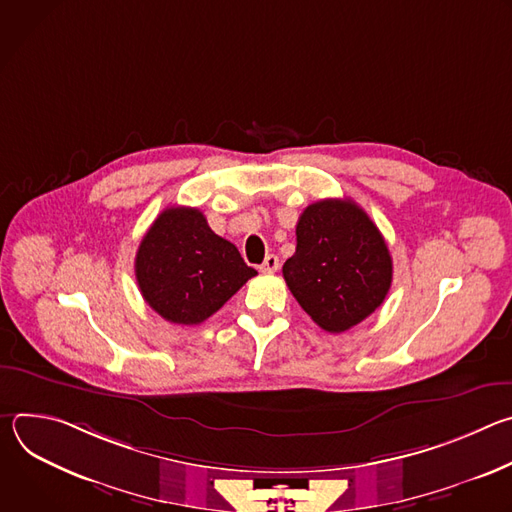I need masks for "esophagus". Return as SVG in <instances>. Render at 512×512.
<instances>
[{
    "label": "esophagus",
    "instance_id": "obj_1",
    "mask_svg": "<svg viewBox=\"0 0 512 512\" xmlns=\"http://www.w3.org/2000/svg\"><path fill=\"white\" fill-rule=\"evenodd\" d=\"M259 269H261L263 273H273V271H277V269H279V257H277V255H267L265 261L259 265Z\"/></svg>",
    "mask_w": 512,
    "mask_h": 512
}]
</instances>
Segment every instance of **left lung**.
Returning a JSON list of instances; mask_svg holds the SVG:
<instances>
[{"label": "left lung", "instance_id": "8db88e82", "mask_svg": "<svg viewBox=\"0 0 512 512\" xmlns=\"http://www.w3.org/2000/svg\"><path fill=\"white\" fill-rule=\"evenodd\" d=\"M296 237L283 277L320 328L344 332L385 302L393 261L381 231L356 202L326 198L310 204L300 214Z\"/></svg>", "mask_w": 512, "mask_h": 512}]
</instances>
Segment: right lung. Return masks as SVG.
<instances>
[{"label":"right lung","instance_id":"1","mask_svg":"<svg viewBox=\"0 0 512 512\" xmlns=\"http://www.w3.org/2000/svg\"><path fill=\"white\" fill-rule=\"evenodd\" d=\"M255 275L239 249L214 235L204 214L190 206L166 208L135 255L143 300L164 320L182 326L210 318Z\"/></svg>","mask_w":512,"mask_h":512}]
</instances>
